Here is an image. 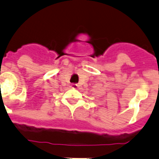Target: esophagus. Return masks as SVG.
<instances>
[{
	"label": "esophagus",
	"instance_id": "34e87169",
	"mask_svg": "<svg viewBox=\"0 0 159 159\" xmlns=\"http://www.w3.org/2000/svg\"><path fill=\"white\" fill-rule=\"evenodd\" d=\"M78 87H79V86L77 85L76 84H72V85H71V87H72V89H77V88H78Z\"/></svg>",
	"mask_w": 159,
	"mask_h": 159
}]
</instances>
